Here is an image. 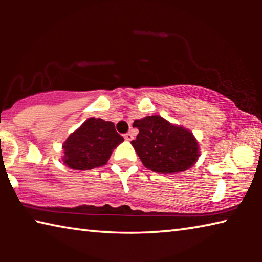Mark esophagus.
<instances>
[{
  "label": "esophagus",
  "mask_w": 262,
  "mask_h": 262,
  "mask_svg": "<svg viewBox=\"0 0 262 262\" xmlns=\"http://www.w3.org/2000/svg\"><path fill=\"white\" fill-rule=\"evenodd\" d=\"M123 137H125V140H127V141H132L133 137H134V136H133L132 133H127V134L123 135Z\"/></svg>",
  "instance_id": "obj_1"
}]
</instances>
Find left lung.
<instances>
[{"instance_id":"8db88e82","label":"left lung","mask_w":262,"mask_h":262,"mask_svg":"<svg viewBox=\"0 0 262 262\" xmlns=\"http://www.w3.org/2000/svg\"><path fill=\"white\" fill-rule=\"evenodd\" d=\"M133 127L139 129V134L132 145L143 165L154 172L163 174L184 172L200 156L193 133L168 122L161 115L135 120Z\"/></svg>"}]
</instances>
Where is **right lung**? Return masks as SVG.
I'll use <instances>...</instances> for the list:
<instances>
[{"label":"right lung","instance_id":"right-lung-1","mask_svg":"<svg viewBox=\"0 0 262 262\" xmlns=\"http://www.w3.org/2000/svg\"><path fill=\"white\" fill-rule=\"evenodd\" d=\"M122 141L113 122L90 118L64 141L62 161L68 167L79 171L103 166Z\"/></svg>","mask_w":262,"mask_h":262}]
</instances>
